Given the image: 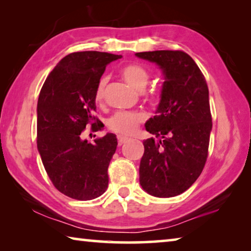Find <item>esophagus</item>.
<instances>
[{
  "instance_id": "obj_1",
  "label": "esophagus",
  "mask_w": 251,
  "mask_h": 251,
  "mask_svg": "<svg viewBox=\"0 0 251 251\" xmlns=\"http://www.w3.org/2000/svg\"><path fill=\"white\" fill-rule=\"evenodd\" d=\"M117 139H118V145H123V144H125L129 141V138L124 137V136H118Z\"/></svg>"
}]
</instances>
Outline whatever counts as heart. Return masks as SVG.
<instances>
[{
  "label": "heart",
  "mask_w": 251,
  "mask_h": 251,
  "mask_svg": "<svg viewBox=\"0 0 251 251\" xmlns=\"http://www.w3.org/2000/svg\"><path fill=\"white\" fill-rule=\"evenodd\" d=\"M121 75L127 84L137 91H143L146 87L150 79L147 71L137 64L125 65L121 70ZM105 77L100 78L97 83L96 90L94 93V99L97 104H101L104 100V93L106 87ZM144 121V115L137 112H120L112 116L108 120V128L114 133L121 135H130L137 129L138 125Z\"/></svg>",
  "instance_id": "heart-1"
}]
</instances>
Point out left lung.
Listing matches in <instances>:
<instances>
[{"instance_id":"1","label":"left lung","mask_w":251,"mask_h":251,"mask_svg":"<svg viewBox=\"0 0 251 251\" xmlns=\"http://www.w3.org/2000/svg\"><path fill=\"white\" fill-rule=\"evenodd\" d=\"M136 56L155 63L165 82L154 117L146 130L155 138L144 141L139 182L155 197L184 193L206 164L212 128L209 92L194 59L182 50H152Z\"/></svg>"}]
</instances>
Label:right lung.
Returning a JSON list of instances; mask_svg holds the SVG:
<instances>
[{
    "label": "right lung",
    "instance_id": "1",
    "mask_svg": "<svg viewBox=\"0 0 251 251\" xmlns=\"http://www.w3.org/2000/svg\"><path fill=\"white\" fill-rule=\"evenodd\" d=\"M96 50L66 55L50 72L37 101V150L55 188L77 201H91L105 193L107 169L117 147L116 135L107 133L94 143L84 139L88 125L103 127L94 93L110 62L121 58Z\"/></svg>",
    "mask_w": 251,
    "mask_h": 251
}]
</instances>
